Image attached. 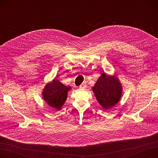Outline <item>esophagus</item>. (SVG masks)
<instances>
[{
    "instance_id": "34e87169",
    "label": "esophagus",
    "mask_w": 158,
    "mask_h": 158,
    "mask_svg": "<svg viewBox=\"0 0 158 158\" xmlns=\"http://www.w3.org/2000/svg\"><path fill=\"white\" fill-rule=\"evenodd\" d=\"M86 83H81V85H80V86H79V88H82V89H84V88H86Z\"/></svg>"
}]
</instances>
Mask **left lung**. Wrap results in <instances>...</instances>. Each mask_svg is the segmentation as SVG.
Here are the masks:
<instances>
[{
	"label": "left lung",
	"instance_id": "8db88e82",
	"mask_svg": "<svg viewBox=\"0 0 158 158\" xmlns=\"http://www.w3.org/2000/svg\"><path fill=\"white\" fill-rule=\"evenodd\" d=\"M96 100L105 109H109L119 102L122 87L118 78L102 73L92 88Z\"/></svg>",
	"mask_w": 158,
	"mask_h": 158
}]
</instances>
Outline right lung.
I'll list each match as a JSON object with an SVG mask.
<instances>
[{
    "label": "right lung",
    "instance_id": "1",
    "mask_svg": "<svg viewBox=\"0 0 158 158\" xmlns=\"http://www.w3.org/2000/svg\"><path fill=\"white\" fill-rule=\"evenodd\" d=\"M70 87L63 85L58 80L53 79L45 87L43 91V98L50 106L55 110H60L65 102Z\"/></svg>",
    "mask_w": 158,
    "mask_h": 158
}]
</instances>
